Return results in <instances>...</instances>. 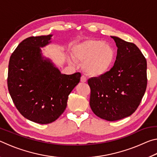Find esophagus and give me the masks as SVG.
Here are the masks:
<instances>
[{
  "instance_id": "1",
  "label": "esophagus",
  "mask_w": 157,
  "mask_h": 157,
  "mask_svg": "<svg viewBox=\"0 0 157 157\" xmlns=\"http://www.w3.org/2000/svg\"><path fill=\"white\" fill-rule=\"evenodd\" d=\"M80 81H81V82H82V83H85V82H87V79H86V78H85V77H84V75H82V76L81 77Z\"/></svg>"
}]
</instances>
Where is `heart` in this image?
<instances>
[{
  "instance_id": "1",
  "label": "heart",
  "mask_w": 157,
  "mask_h": 157,
  "mask_svg": "<svg viewBox=\"0 0 157 157\" xmlns=\"http://www.w3.org/2000/svg\"><path fill=\"white\" fill-rule=\"evenodd\" d=\"M73 55L82 63L87 75L99 78L110 70L116 58V50L112 45L98 39H88L75 44Z\"/></svg>"
}]
</instances>
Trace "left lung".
<instances>
[{
  "instance_id": "left-lung-1",
  "label": "left lung",
  "mask_w": 157,
  "mask_h": 157,
  "mask_svg": "<svg viewBox=\"0 0 157 157\" xmlns=\"http://www.w3.org/2000/svg\"><path fill=\"white\" fill-rule=\"evenodd\" d=\"M111 37L118 48L113 68L104 75L89 79L88 84L93 112L115 121L131 116L140 105L147 87V62L134 44Z\"/></svg>"
}]
</instances>
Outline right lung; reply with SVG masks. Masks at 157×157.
<instances>
[{
    "mask_svg": "<svg viewBox=\"0 0 157 157\" xmlns=\"http://www.w3.org/2000/svg\"><path fill=\"white\" fill-rule=\"evenodd\" d=\"M52 34L31 36L18 44L8 66L7 86L18 111L39 124L56 121L67 106L68 95L80 80L81 74L61 73L41 48L51 43Z\"/></svg>",
    "mask_w": 157,
    "mask_h": 157,
    "instance_id": "obj_1",
    "label": "right lung"
}]
</instances>
